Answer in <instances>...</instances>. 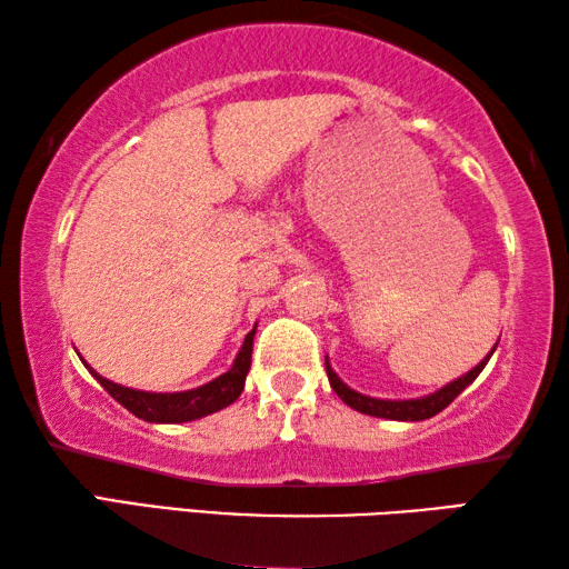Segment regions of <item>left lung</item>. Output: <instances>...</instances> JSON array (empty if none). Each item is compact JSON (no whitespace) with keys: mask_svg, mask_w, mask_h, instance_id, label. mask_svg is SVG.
Segmentation results:
<instances>
[{"mask_svg":"<svg viewBox=\"0 0 569 569\" xmlns=\"http://www.w3.org/2000/svg\"><path fill=\"white\" fill-rule=\"evenodd\" d=\"M492 351H489V356H492ZM489 356L481 363H477L469 373H465V377L447 383V387L439 389L437 393H429V397H423V399H409V401H383V399L363 397V393L349 389L339 377H336L333 369L329 366V359H326V373H329L331 389L339 393V399L343 403H349V407L356 411L369 413V417H379V419H393V421H423V419L435 417V413H439L441 409H447L449 403L455 401L459 393L479 377L481 369H485L489 361Z\"/></svg>","mask_w":569,"mask_h":569,"instance_id":"obj_1","label":"left lung"}]
</instances>
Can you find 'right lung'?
<instances>
[{"label":"right lung","mask_w":569,"mask_h":569,"mask_svg":"<svg viewBox=\"0 0 569 569\" xmlns=\"http://www.w3.org/2000/svg\"><path fill=\"white\" fill-rule=\"evenodd\" d=\"M253 333L256 329L246 336L243 349L238 351L233 369L200 389L178 391V393H150V391H134L128 387H120V383L102 379L100 373H94L92 369L90 373L102 383V389L108 391L114 401H120L122 407L132 411L138 419L156 421V423L192 421V419L208 417V413H213L218 409H226L228 403H233L240 397V391L246 387V373L250 369Z\"/></svg>","instance_id":"obj_1"}]
</instances>
